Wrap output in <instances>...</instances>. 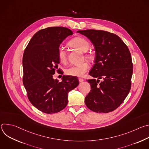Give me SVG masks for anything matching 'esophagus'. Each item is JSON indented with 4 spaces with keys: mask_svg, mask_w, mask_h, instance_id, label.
Returning a JSON list of instances; mask_svg holds the SVG:
<instances>
[{
    "mask_svg": "<svg viewBox=\"0 0 149 149\" xmlns=\"http://www.w3.org/2000/svg\"><path fill=\"white\" fill-rule=\"evenodd\" d=\"M78 80H79V82H82L84 81V79L83 78H78Z\"/></svg>",
    "mask_w": 149,
    "mask_h": 149,
    "instance_id": "1",
    "label": "esophagus"
}]
</instances>
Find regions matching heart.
<instances>
[{"label":"heart","mask_w":149,"mask_h":149,"mask_svg":"<svg viewBox=\"0 0 149 149\" xmlns=\"http://www.w3.org/2000/svg\"><path fill=\"white\" fill-rule=\"evenodd\" d=\"M69 45L83 52H86L90 47V43L86 38L82 37H76L69 42ZM58 56L61 62H66L67 60V54L65 48L61 47L58 48ZM85 56L89 59L92 58V56L89 54H86L85 55ZM88 69V63L85 62L79 65L70 66L65 70V72L66 74L71 76L82 77L87 72Z\"/></svg>","instance_id":"obj_1"}]
</instances>
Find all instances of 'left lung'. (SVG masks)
Masks as SVG:
<instances>
[{"label": "left lung", "instance_id": "1", "mask_svg": "<svg viewBox=\"0 0 149 149\" xmlns=\"http://www.w3.org/2000/svg\"><path fill=\"white\" fill-rule=\"evenodd\" d=\"M87 37L95 50V63L89 74L91 91L85 103L91 110L107 113L118 108L131 88L133 63L130 52L117 35L104 31H78ZM103 81L99 83L100 79Z\"/></svg>", "mask_w": 149, "mask_h": 149}]
</instances>
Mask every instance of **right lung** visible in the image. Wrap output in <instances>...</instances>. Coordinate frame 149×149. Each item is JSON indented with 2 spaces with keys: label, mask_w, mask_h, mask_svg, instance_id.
I'll list each match as a JSON object with an SVG mask.
<instances>
[{
  "label": "right lung",
  "mask_w": 149,
  "mask_h": 149,
  "mask_svg": "<svg viewBox=\"0 0 149 149\" xmlns=\"http://www.w3.org/2000/svg\"><path fill=\"white\" fill-rule=\"evenodd\" d=\"M72 32L64 27H49L37 32L30 40L23 56V83L29 100L39 111L58 113L68 104V93L76 88L74 77H62V82L53 75L59 60L58 49Z\"/></svg>",
  "instance_id": "add662e5"
}]
</instances>
